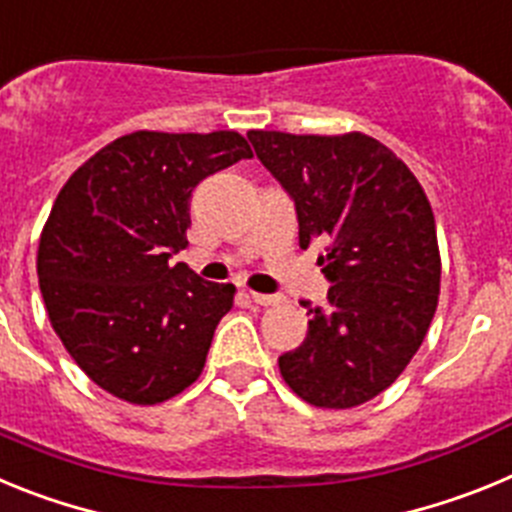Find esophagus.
<instances>
[{
	"mask_svg": "<svg viewBox=\"0 0 512 512\" xmlns=\"http://www.w3.org/2000/svg\"><path fill=\"white\" fill-rule=\"evenodd\" d=\"M248 297H251V300L256 302V305H261V307L277 305V302H279L277 295H261V292H248Z\"/></svg>",
	"mask_w": 512,
	"mask_h": 512,
	"instance_id": "1",
	"label": "esophagus"
}]
</instances>
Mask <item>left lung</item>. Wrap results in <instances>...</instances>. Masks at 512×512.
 Wrapping results in <instances>:
<instances>
[{"label":"left lung","instance_id":"left-lung-1","mask_svg":"<svg viewBox=\"0 0 512 512\" xmlns=\"http://www.w3.org/2000/svg\"><path fill=\"white\" fill-rule=\"evenodd\" d=\"M261 164L292 197L300 248L330 282L307 307V336L279 356L292 392L315 408H356L384 392L423 343L441 289L436 220L413 171L364 133L251 130Z\"/></svg>","mask_w":512,"mask_h":512}]
</instances>
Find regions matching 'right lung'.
<instances>
[{"mask_svg": "<svg viewBox=\"0 0 512 512\" xmlns=\"http://www.w3.org/2000/svg\"><path fill=\"white\" fill-rule=\"evenodd\" d=\"M251 156L233 130H138L94 153L58 192L40 233V292L71 359L110 395L156 405L205 369L235 287L169 259L187 248L194 187Z\"/></svg>", "mask_w": 512, "mask_h": 512, "instance_id": "right-lung-1", "label": "right lung"}]
</instances>
